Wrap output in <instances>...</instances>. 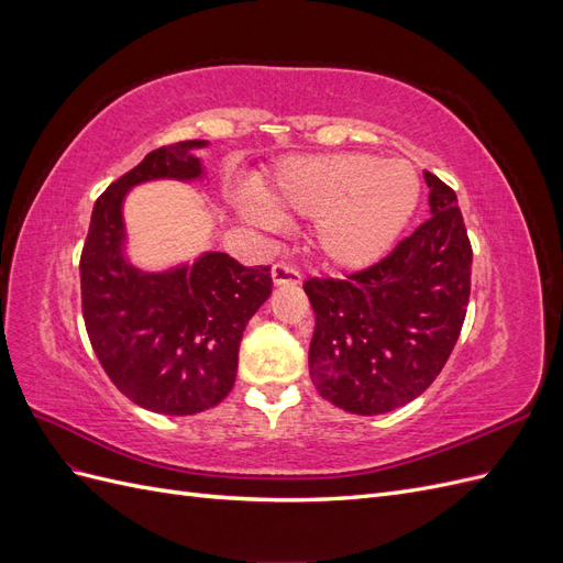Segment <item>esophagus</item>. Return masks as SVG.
Returning a JSON list of instances; mask_svg holds the SVG:
<instances>
[{
	"label": "esophagus",
	"mask_w": 563,
	"mask_h": 563,
	"mask_svg": "<svg viewBox=\"0 0 563 563\" xmlns=\"http://www.w3.org/2000/svg\"><path fill=\"white\" fill-rule=\"evenodd\" d=\"M300 269L294 265V263H288V261H279V263H275L272 265V282H275L277 286H282V284H300Z\"/></svg>",
	"instance_id": "34e87169"
}]
</instances>
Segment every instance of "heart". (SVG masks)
Instances as JSON below:
<instances>
[{"instance_id":"heart-1","label":"heart","mask_w":563,"mask_h":563,"mask_svg":"<svg viewBox=\"0 0 563 563\" xmlns=\"http://www.w3.org/2000/svg\"><path fill=\"white\" fill-rule=\"evenodd\" d=\"M420 199L416 168L401 159L335 152L286 162L251 218L263 225L282 218L317 220L314 242L338 267H366L397 242Z\"/></svg>"}]
</instances>
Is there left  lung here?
<instances>
[{
  "label": "left lung",
  "instance_id": "8db88e82",
  "mask_svg": "<svg viewBox=\"0 0 563 563\" xmlns=\"http://www.w3.org/2000/svg\"><path fill=\"white\" fill-rule=\"evenodd\" d=\"M424 183L432 216L385 258L302 284L314 310L310 376L343 411L378 416L420 397L463 329L472 244L455 192L430 172Z\"/></svg>",
  "mask_w": 563,
  "mask_h": 563
}]
</instances>
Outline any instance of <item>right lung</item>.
Instances as JSON below:
<instances>
[{"label": "right lung", "instance_id": "obj_1", "mask_svg": "<svg viewBox=\"0 0 563 563\" xmlns=\"http://www.w3.org/2000/svg\"><path fill=\"white\" fill-rule=\"evenodd\" d=\"M203 141L152 150L96 199L79 258L81 314L91 347L114 387L147 411L190 416L223 401L236 378L249 319L272 291L269 265L246 267L207 253L159 275L122 258V199L155 178L190 180Z\"/></svg>", "mask_w": 563, "mask_h": 563}]
</instances>
